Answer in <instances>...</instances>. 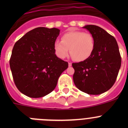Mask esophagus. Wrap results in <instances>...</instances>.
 Segmentation results:
<instances>
[{
  "mask_svg": "<svg viewBox=\"0 0 128 128\" xmlns=\"http://www.w3.org/2000/svg\"><path fill=\"white\" fill-rule=\"evenodd\" d=\"M68 66H72V63H71V62H68Z\"/></svg>",
  "mask_w": 128,
  "mask_h": 128,
  "instance_id": "esophagus-1",
  "label": "esophagus"
}]
</instances>
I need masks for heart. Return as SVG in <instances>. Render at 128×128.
Returning <instances> with one entry per match:
<instances>
[{"label":"heart","instance_id":"b5f03b06","mask_svg":"<svg viewBox=\"0 0 128 128\" xmlns=\"http://www.w3.org/2000/svg\"><path fill=\"white\" fill-rule=\"evenodd\" d=\"M95 47L93 36L82 31H70L64 34L62 41H56L54 49L56 54L64 58L70 53L75 61L82 62L91 56Z\"/></svg>","mask_w":128,"mask_h":128}]
</instances>
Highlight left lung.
<instances>
[{
  "instance_id": "left-lung-1",
  "label": "left lung",
  "mask_w": 128,
  "mask_h": 128,
  "mask_svg": "<svg viewBox=\"0 0 128 128\" xmlns=\"http://www.w3.org/2000/svg\"><path fill=\"white\" fill-rule=\"evenodd\" d=\"M94 37L95 47L89 58L72 63L73 80L76 87L84 93L99 95L112 87L121 66V57L115 38L104 29L94 25H86Z\"/></svg>"
}]
</instances>
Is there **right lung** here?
I'll use <instances>...</instances> for the list:
<instances>
[{"mask_svg": "<svg viewBox=\"0 0 128 128\" xmlns=\"http://www.w3.org/2000/svg\"><path fill=\"white\" fill-rule=\"evenodd\" d=\"M57 28H37L28 32L13 47L10 60L16 86L32 98L44 97L56 88L68 64L55 54Z\"/></svg>", "mask_w": 128, "mask_h": 128, "instance_id": "add662e5", "label": "right lung"}]
</instances>
